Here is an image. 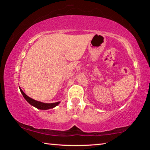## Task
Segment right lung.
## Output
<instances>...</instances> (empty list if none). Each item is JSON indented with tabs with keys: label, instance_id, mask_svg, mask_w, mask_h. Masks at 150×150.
Instances as JSON below:
<instances>
[{
	"label": "right lung",
	"instance_id": "right-lung-1",
	"mask_svg": "<svg viewBox=\"0 0 150 150\" xmlns=\"http://www.w3.org/2000/svg\"><path fill=\"white\" fill-rule=\"evenodd\" d=\"M20 92H21L22 95H23L24 98L26 99V100L28 103L30 104L32 106H34V107L40 109V110H47V109L53 108L55 107L56 106H57L60 103V102H57L54 103H44L40 102V101L32 99V98L29 97L28 96H27L20 88Z\"/></svg>",
	"mask_w": 150,
	"mask_h": 150
}]
</instances>
